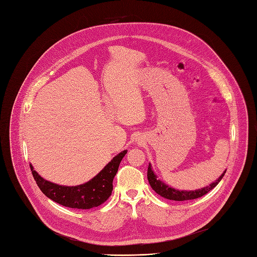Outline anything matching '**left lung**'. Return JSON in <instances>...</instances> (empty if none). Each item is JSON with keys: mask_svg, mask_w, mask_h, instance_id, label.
Instances as JSON below:
<instances>
[{"mask_svg": "<svg viewBox=\"0 0 257 257\" xmlns=\"http://www.w3.org/2000/svg\"><path fill=\"white\" fill-rule=\"evenodd\" d=\"M226 170L219 176V178L215 180L213 183H211L209 186L203 187L201 189H196V190H179L176 189L174 187L169 186L165 182H163L161 179L157 178V176L155 175L154 171L152 170L151 164H149L148 171H147V178L149 181L150 186L152 189L161 196L165 197V199L172 200V201H188V200H194L197 199V197H201L208 193L210 190H212L217 184H218L221 179L223 178V176L225 174Z\"/></svg>", "mask_w": 257, "mask_h": 257, "instance_id": "left-lung-1", "label": "left lung"}]
</instances>
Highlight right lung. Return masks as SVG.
Segmentation results:
<instances>
[{
	"label": "right lung",
	"instance_id": "1",
	"mask_svg": "<svg viewBox=\"0 0 257 257\" xmlns=\"http://www.w3.org/2000/svg\"><path fill=\"white\" fill-rule=\"evenodd\" d=\"M127 150L115 155L108 165L89 181L76 185L65 186L45 180L30 164L34 179L41 191L53 202L73 209H91L105 203L113 190V179Z\"/></svg>",
	"mask_w": 257,
	"mask_h": 257
}]
</instances>
